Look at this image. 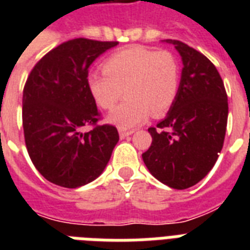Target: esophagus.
I'll return each mask as SVG.
<instances>
[{"instance_id": "obj_1", "label": "esophagus", "mask_w": 250, "mask_h": 250, "mask_svg": "<svg viewBox=\"0 0 250 250\" xmlns=\"http://www.w3.org/2000/svg\"><path fill=\"white\" fill-rule=\"evenodd\" d=\"M133 133V131H125V129H119V136L121 139H125V137L131 136Z\"/></svg>"}]
</instances>
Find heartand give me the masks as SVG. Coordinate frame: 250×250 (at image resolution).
I'll return each mask as SVG.
<instances>
[{
	"mask_svg": "<svg viewBox=\"0 0 250 250\" xmlns=\"http://www.w3.org/2000/svg\"><path fill=\"white\" fill-rule=\"evenodd\" d=\"M180 83L178 60L167 50L132 46L109 57L104 72L86 76L90 96L104 110L111 109L125 92L127 101L109 114L107 121L121 129L135 128L150 113L161 117L176 100Z\"/></svg>",
	"mask_w": 250,
	"mask_h": 250,
	"instance_id": "heart-1",
	"label": "heart"
}]
</instances>
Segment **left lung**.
Here are the masks:
<instances>
[{
  "label": "left lung",
  "mask_w": 250,
  "mask_h": 250,
  "mask_svg": "<svg viewBox=\"0 0 250 250\" xmlns=\"http://www.w3.org/2000/svg\"><path fill=\"white\" fill-rule=\"evenodd\" d=\"M183 70L176 100L164 121L148 129L152 145L143 160L149 172L174 189H187L209 174L223 148L229 102L219 72L204 54L178 40Z\"/></svg>",
  "instance_id": "obj_1"
}]
</instances>
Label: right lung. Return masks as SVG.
I'll return each mask as SVG.
<instances>
[{
	"label": "right lung",
	"instance_id": "1",
	"mask_svg": "<svg viewBox=\"0 0 250 250\" xmlns=\"http://www.w3.org/2000/svg\"><path fill=\"white\" fill-rule=\"evenodd\" d=\"M117 41L74 39L45 54L23 89L25 146L37 171L53 184L78 188L105 170L119 141L114 125H96V102L86 86L88 68ZM84 125H94L82 133Z\"/></svg>",
	"mask_w": 250,
	"mask_h": 250
}]
</instances>
